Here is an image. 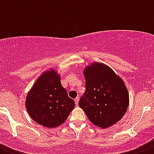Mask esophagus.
<instances>
[{"instance_id":"obj_1","label":"esophagus","mask_w":154,"mask_h":154,"mask_svg":"<svg viewBox=\"0 0 154 154\" xmlns=\"http://www.w3.org/2000/svg\"><path fill=\"white\" fill-rule=\"evenodd\" d=\"M74 101H75V103H76V105H77L78 104V103H79V97H76L75 99H74Z\"/></svg>"}]
</instances>
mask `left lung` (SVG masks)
<instances>
[{
    "instance_id": "1",
    "label": "left lung",
    "mask_w": 154,
    "mask_h": 154,
    "mask_svg": "<svg viewBox=\"0 0 154 154\" xmlns=\"http://www.w3.org/2000/svg\"><path fill=\"white\" fill-rule=\"evenodd\" d=\"M86 91L79 106L95 126L107 128L121 120L129 106V92L124 80L100 63L85 67Z\"/></svg>"
}]
</instances>
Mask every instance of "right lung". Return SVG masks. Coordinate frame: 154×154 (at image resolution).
<instances>
[{"mask_svg":"<svg viewBox=\"0 0 154 154\" xmlns=\"http://www.w3.org/2000/svg\"><path fill=\"white\" fill-rule=\"evenodd\" d=\"M54 68L43 72L26 97L25 106L31 119L43 127L54 128L66 121L75 102L68 95Z\"/></svg>","mask_w":154,"mask_h":154,"instance_id":"add662e5","label":"right lung"}]
</instances>
